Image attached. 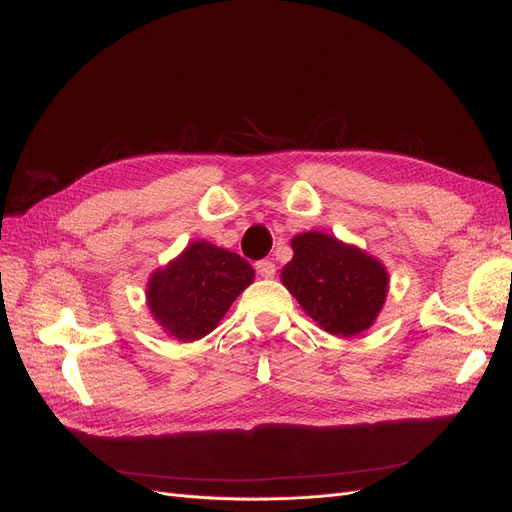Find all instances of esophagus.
Listing matches in <instances>:
<instances>
[{
    "mask_svg": "<svg viewBox=\"0 0 512 512\" xmlns=\"http://www.w3.org/2000/svg\"><path fill=\"white\" fill-rule=\"evenodd\" d=\"M256 273L260 277H273L275 275V265L271 260H258L256 262Z\"/></svg>",
    "mask_w": 512,
    "mask_h": 512,
    "instance_id": "34e87169",
    "label": "esophagus"
}]
</instances>
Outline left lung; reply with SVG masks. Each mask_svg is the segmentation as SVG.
<instances>
[{"mask_svg": "<svg viewBox=\"0 0 512 512\" xmlns=\"http://www.w3.org/2000/svg\"><path fill=\"white\" fill-rule=\"evenodd\" d=\"M292 252L282 284L318 327L352 337L374 324L389 292V273L380 260L314 230L294 237Z\"/></svg>", "mask_w": 512, "mask_h": 512, "instance_id": "obj_1", "label": "left lung"}]
</instances>
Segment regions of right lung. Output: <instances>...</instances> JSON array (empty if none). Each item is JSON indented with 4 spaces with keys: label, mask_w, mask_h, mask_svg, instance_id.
<instances>
[{
    "label": "right lung",
    "mask_w": 512,
    "mask_h": 512,
    "mask_svg": "<svg viewBox=\"0 0 512 512\" xmlns=\"http://www.w3.org/2000/svg\"><path fill=\"white\" fill-rule=\"evenodd\" d=\"M252 282L254 269L245 258L209 241H192L149 277L147 305L168 335L194 342L218 327Z\"/></svg>",
    "instance_id": "obj_1"
}]
</instances>
